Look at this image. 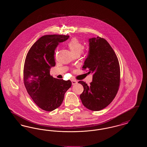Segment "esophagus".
Wrapping results in <instances>:
<instances>
[{"mask_svg": "<svg viewBox=\"0 0 147 147\" xmlns=\"http://www.w3.org/2000/svg\"><path fill=\"white\" fill-rule=\"evenodd\" d=\"M71 83H72V85H76V84L78 83V82L76 80H71Z\"/></svg>", "mask_w": 147, "mask_h": 147, "instance_id": "obj_1", "label": "esophagus"}]
</instances>
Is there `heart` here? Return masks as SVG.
<instances>
[{
  "instance_id": "1",
  "label": "heart",
  "mask_w": 147,
  "mask_h": 147,
  "mask_svg": "<svg viewBox=\"0 0 147 147\" xmlns=\"http://www.w3.org/2000/svg\"><path fill=\"white\" fill-rule=\"evenodd\" d=\"M68 47L74 56L76 55H80L84 49V46L77 38H73L68 43Z\"/></svg>"
}]
</instances>
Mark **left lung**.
I'll return each mask as SVG.
<instances>
[{"mask_svg": "<svg viewBox=\"0 0 147 147\" xmlns=\"http://www.w3.org/2000/svg\"><path fill=\"white\" fill-rule=\"evenodd\" d=\"M89 50L83 67L93 73L89 85L79 81L84 91L80 98L85 107L92 111H100L107 107L115 98L120 83L119 60L107 41L100 37L89 40Z\"/></svg>", "mask_w": 147, "mask_h": 147, "instance_id": "1", "label": "left lung"}]
</instances>
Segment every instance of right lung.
I'll return each instance as SVG.
<instances>
[{
  "label": "right lung",
  "mask_w": 147,
  "mask_h": 147,
  "mask_svg": "<svg viewBox=\"0 0 147 147\" xmlns=\"http://www.w3.org/2000/svg\"><path fill=\"white\" fill-rule=\"evenodd\" d=\"M69 36L45 35L29 49L24 67V85L35 104L42 110L52 111L59 107L64 94L71 85V81L58 79L50 75L56 65L55 51L60 42Z\"/></svg>",
  "instance_id": "obj_1"
}]
</instances>
